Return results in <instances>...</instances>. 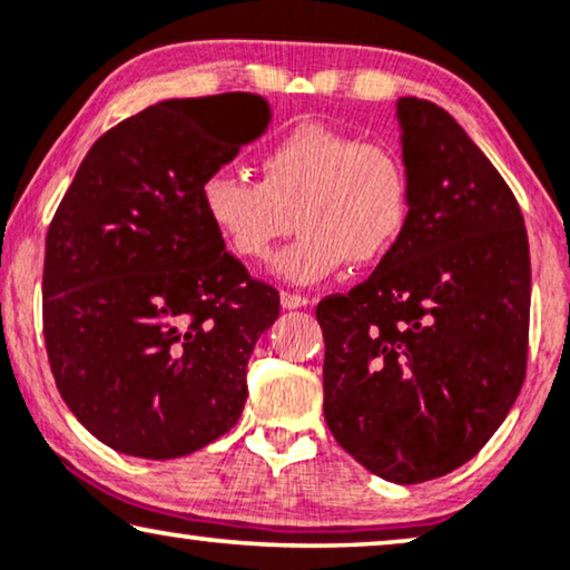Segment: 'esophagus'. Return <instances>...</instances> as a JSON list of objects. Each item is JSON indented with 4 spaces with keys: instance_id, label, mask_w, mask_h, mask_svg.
<instances>
[{
    "instance_id": "1",
    "label": "esophagus",
    "mask_w": 570,
    "mask_h": 570,
    "mask_svg": "<svg viewBox=\"0 0 570 570\" xmlns=\"http://www.w3.org/2000/svg\"><path fill=\"white\" fill-rule=\"evenodd\" d=\"M279 303H283V308L293 311V308L308 306L311 301L306 298V295H301V293H287V291H283V293H279Z\"/></svg>"
}]
</instances>
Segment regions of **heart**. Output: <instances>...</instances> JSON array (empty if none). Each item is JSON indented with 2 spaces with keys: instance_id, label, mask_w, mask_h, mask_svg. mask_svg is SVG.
<instances>
[{
  "instance_id": "heart-1",
  "label": "heart",
  "mask_w": 570,
  "mask_h": 570,
  "mask_svg": "<svg viewBox=\"0 0 570 570\" xmlns=\"http://www.w3.org/2000/svg\"><path fill=\"white\" fill-rule=\"evenodd\" d=\"M202 209L240 262L262 264L277 240L285 283L311 285L345 264L368 267L400 244L412 213V176L394 145L363 142L318 121L295 124L259 155V181L223 168L205 178Z\"/></svg>"
}]
</instances>
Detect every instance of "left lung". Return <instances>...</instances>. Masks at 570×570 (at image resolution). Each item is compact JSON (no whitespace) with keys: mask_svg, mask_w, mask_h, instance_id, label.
Returning a JSON list of instances; mask_svg holds the SVG:
<instances>
[{"mask_svg":"<svg viewBox=\"0 0 570 570\" xmlns=\"http://www.w3.org/2000/svg\"><path fill=\"white\" fill-rule=\"evenodd\" d=\"M396 116L407 230L316 318L332 435L365 470L415 485L470 462L517 402L532 269L517 197L454 116L420 98L396 100Z\"/></svg>","mask_w":570,"mask_h":570,"instance_id":"1","label":"left lung"}]
</instances>
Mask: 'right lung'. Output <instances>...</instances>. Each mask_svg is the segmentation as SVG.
I'll return each instance as SVG.
<instances>
[{
  "label": "right lung",
  "mask_w": 570,
  "mask_h": 570,
  "mask_svg": "<svg viewBox=\"0 0 570 570\" xmlns=\"http://www.w3.org/2000/svg\"><path fill=\"white\" fill-rule=\"evenodd\" d=\"M228 115L239 129L223 136ZM267 124L252 92L163 100L90 147L53 215L46 353L61 400L114 451L186 456L244 412L279 295L225 252L199 189Z\"/></svg>",
  "instance_id": "add662e5"
}]
</instances>
